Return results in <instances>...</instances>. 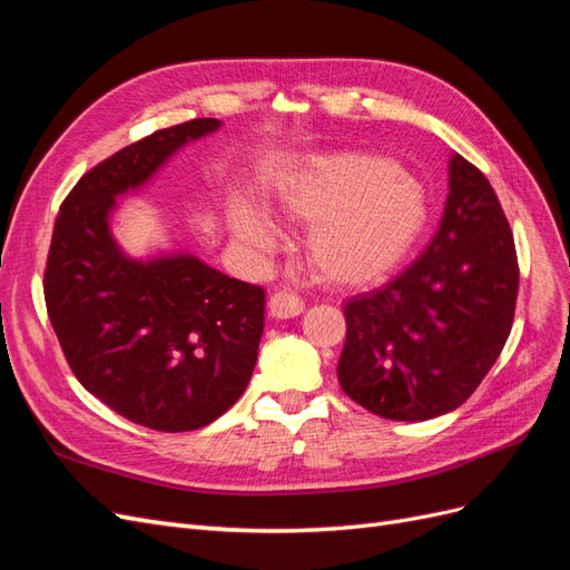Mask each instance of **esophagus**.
<instances>
[{
	"instance_id": "obj_1",
	"label": "esophagus",
	"mask_w": 570,
	"mask_h": 570,
	"mask_svg": "<svg viewBox=\"0 0 570 570\" xmlns=\"http://www.w3.org/2000/svg\"><path fill=\"white\" fill-rule=\"evenodd\" d=\"M268 312L273 318H295L304 312V302L295 295V292L281 289L275 292V295H271Z\"/></svg>"
}]
</instances>
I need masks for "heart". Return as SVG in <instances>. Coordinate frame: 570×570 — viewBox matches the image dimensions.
Instances as JSON below:
<instances>
[{"mask_svg":"<svg viewBox=\"0 0 570 570\" xmlns=\"http://www.w3.org/2000/svg\"><path fill=\"white\" fill-rule=\"evenodd\" d=\"M281 212L312 223L306 254L325 281L364 285L394 268L428 220L423 185L381 154L337 151L306 159L281 189ZM228 223L239 243L275 245L268 218L249 199H233Z\"/></svg>","mask_w":570,"mask_h":570,"instance_id":"1","label":"heart"}]
</instances>
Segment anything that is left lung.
<instances>
[{"mask_svg": "<svg viewBox=\"0 0 570 570\" xmlns=\"http://www.w3.org/2000/svg\"><path fill=\"white\" fill-rule=\"evenodd\" d=\"M519 297L513 235L490 180L461 154L428 249L383 287L344 304V394L390 421L459 409L494 366Z\"/></svg>", "mask_w": 570, "mask_h": 570, "instance_id": "8db88e82", "label": "left lung"}]
</instances>
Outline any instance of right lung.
Masks as SVG:
<instances>
[{
	"mask_svg": "<svg viewBox=\"0 0 570 570\" xmlns=\"http://www.w3.org/2000/svg\"><path fill=\"white\" fill-rule=\"evenodd\" d=\"M216 118L151 132L85 174L63 199L45 302L80 385L120 416L187 433L223 416L249 385L266 292L187 252L132 258L111 233L116 197L140 189Z\"/></svg>",
	"mask_w": 570,
	"mask_h": 570,
	"instance_id": "right-lung-1",
	"label": "right lung"
}]
</instances>
